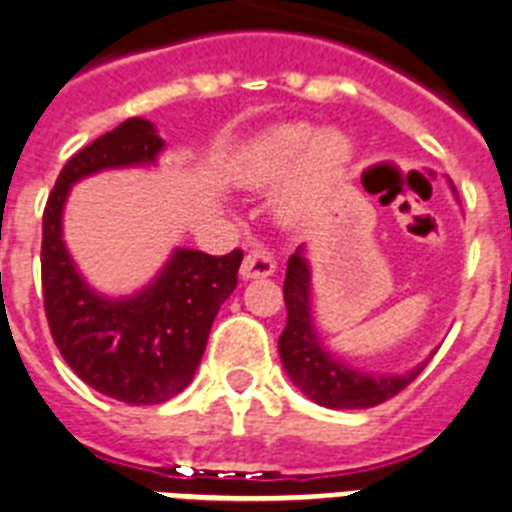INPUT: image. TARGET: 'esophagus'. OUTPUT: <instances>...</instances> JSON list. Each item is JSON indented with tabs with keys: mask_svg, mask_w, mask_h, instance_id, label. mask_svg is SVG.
Listing matches in <instances>:
<instances>
[{
	"mask_svg": "<svg viewBox=\"0 0 512 512\" xmlns=\"http://www.w3.org/2000/svg\"><path fill=\"white\" fill-rule=\"evenodd\" d=\"M276 273V260H273V255L270 252H265V249H252L247 257H244L242 268H239V276L244 278V281H249V278H268Z\"/></svg>",
	"mask_w": 512,
	"mask_h": 512,
	"instance_id": "1",
	"label": "esophagus"
}]
</instances>
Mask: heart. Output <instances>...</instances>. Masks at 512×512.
Listing matches in <instances>:
<instances>
[{
	"instance_id": "b5f03b06",
	"label": "heart",
	"mask_w": 512,
	"mask_h": 512,
	"mask_svg": "<svg viewBox=\"0 0 512 512\" xmlns=\"http://www.w3.org/2000/svg\"><path fill=\"white\" fill-rule=\"evenodd\" d=\"M351 143L341 132L315 135L309 124H281L260 140L234 169V179L249 190H260L295 174L278 190L276 216L283 223H299L328 197L349 169Z\"/></svg>"
}]
</instances>
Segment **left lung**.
<instances>
[{
  "label": "left lung",
  "mask_w": 512,
  "mask_h": 512,
  "mask_svg": "<svg viewBox=\"0 0 512 512\" xmlns=\"http://www.w3.org/2000/svg\"><path fill=\"white\" fill-rule=\"evenodd\" d=\"M283 302L286 328L278 338L283 369L309 401L320 403L325 409H372L401 393L427 367V362H422L409 372L377 375L362 372L330 354L312 322V270L304 244L296 247L286 265Z\"/></svg>",
  "instance_id": "obj_1"
}]
</instances>
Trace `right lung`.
<instances>
[{
  "label": "right lung",
  "instance_id": "1",
  "mask_svg": "<svg viewBox=\"0 0 512 512\" xmlns=\"http://www.w3.org/2000/svg\"><path fill=\"white\" fill-rule=\"evenodd\" d=\"M163 145L153 122L127 119L64 163L44 210L41 283L51 338L80 380L130 406L169 401L190 385L244 257L242 249L213 257L176 247L137 294L103 296L90 289L62 239L72 184L106 169L150 166Z\"/></svg>",
  "mask_w": 512,
  "mask_h": 512
}]
</instances>
